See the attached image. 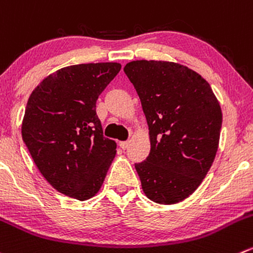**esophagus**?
I'll use <instances>...</instances> for the list:
<instances>
[{
    "label": "esophagus",
    "mask_w": 253,
    "mask_h": 253,
    "mask_svg": "<svg viewBox=\"0 0 253 253\" xmlns=\"http://www.w3.org/2000/svg\"><path fill=\"white\" fill-rule=\"evenodd\" d=\"M128 144H129V142H128V141H122V142H120L119 146L121 147L122 149H126L127 147H128Z\"/></svg>",
    "instance_id": "esophagus-1"
}]
</instances>
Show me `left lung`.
Masks as SVG:
<instances>
[{
    "instance_id": "left-lung-1",
    "label": "left lung",
    "mask_w": 253,
    "mask_h": 253,
    "mask_svg": "<svg viewBox=\"0 0 253 253\" xmlns=\"http://www.w3.org/2000/svg\"><path fill=\"white\" fill-rule=\"evenodd\" d=\"M124 72L146 116L151 151L134 164L149 200L170 205L193 194L219 147L221 107L209 83L185 65L134 60Z\"/></svg>"
}]
</instances>
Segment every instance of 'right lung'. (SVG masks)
Returning <instances> with one entry per match:
<instances>
[{"label":"right lung","mask_w":253,"mask_h":253,"mask_svg":"<svg viewBox=\"0 0 253 253\" xmlns=\"http://www.w3.org/2000/svg\"><path fill=\"white\" fill-rule=\"evenodd\" d=\"M121 70L120 63L61 68L32 91L22 121V138L45 180L61 194L95 197L116 156L105 138L96 101Z\"/></svg>","instance_id":"right-lung-1"}]
</instances>
